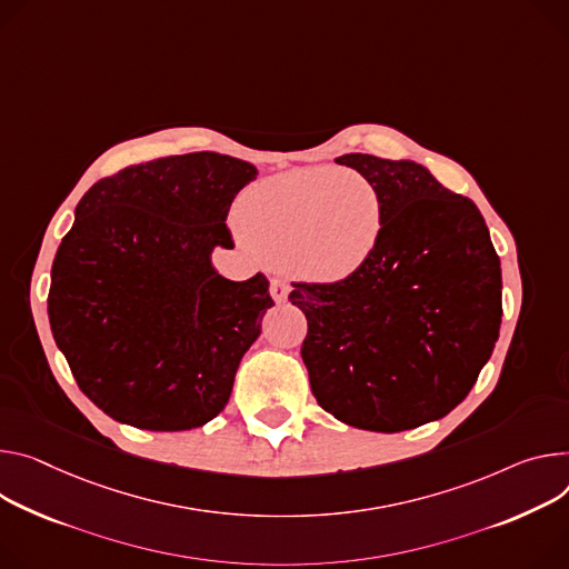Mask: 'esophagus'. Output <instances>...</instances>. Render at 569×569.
I'll return each mask as SVG.
<instances>
[{"mask_svg": "<svg viewBox=\"0 0 569 569\" xmlns=\"http://www.w3.org/2000/svg\"><path fill=\"white\" fill-rule=\"evenodd\" d=\"M288 292H290V288H288V283H286V281H281V279H272V283H270V295H272V299H274L277 303L286 301V299H288Z\"/></svg>", "mask_w": 569, "mask_h": 569, "instance_id": "obj_1", "label": "esophagus"}]
</instances>
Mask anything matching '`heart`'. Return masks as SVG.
<instances>
[{
  "label": "heart",
  "mask_w": 569,
  "mask_h": 569,
  "mask_svg": "<svg viewBox=\"0 0 569 569\" xmlns=\"http://www.w3.org/2000/svg\"><path fill=\"white\" fill-rule=\"evenodd\" d=\"M236 218L268 261L331 283L351 277L377 249L383 201L360 174L299 168L249 186Z\"/></svg>",
  "instance_id": "obj_1"
}]
</instances>
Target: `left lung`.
<instances>
[{
    "label": "left lung",
    "instance_id": "left-lung-1",
    "mask_svg": "<svg viewBox=\"0 0 569 569\" xmlns=\"http://www.w3.org/2000/svg\"><path fill=\"white\" fill-rule=\"evenodd\" d=\"M336 163L383 201L377 249L336 283H292L318 403L349 427L397 433L445 418L499 338L501 268L477 203L425 166L370 153Z\"/></svg>",
    "mask_w": 569,
    "mask_h": 569
}]
</instances>
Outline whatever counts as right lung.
Here are the masks:
<instances>
[{
	"label": "right lung",
	"instance_id": "obj_1",
	"mask_svg": "<svg viewBox=\"0 0 569 569\" xmlns=\"http://www.w3.org/2000/svg\"><path fill=\"white\" fill-rule=\"evenodd\" d=\"M258 170L194 151L120 170L77 203L47 316L81 392L116 422L188 431L227 406L244 351L274 306L268 279H224L233 197Z\"/></svg>",
	"mask_w": 569,
	"mask_h": 569
}]
</instances>
